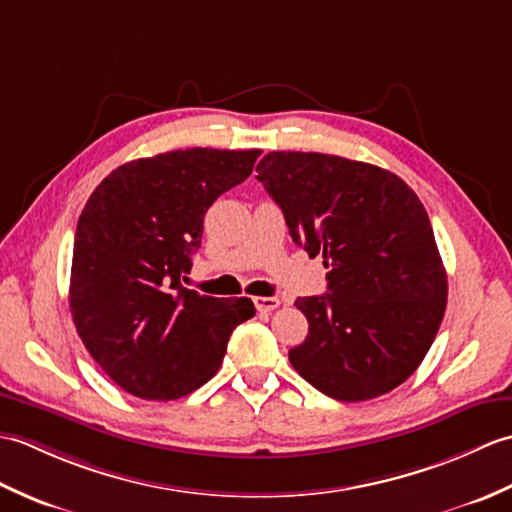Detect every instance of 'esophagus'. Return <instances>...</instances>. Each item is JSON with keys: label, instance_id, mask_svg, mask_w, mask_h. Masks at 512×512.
I'll return each mask as SVG.
<instances>
[{"label": "esophagus", "instance_id": "1", "mask_svg": "<svg viewBox=\"0 0 512 512\" xmlns=\"http://www.w3.org/2000/svg\"><path fill=\"white\" fill-rule=\"evenodd\" d=\"M253 303L259 312H273L281 301L277 297H253Z\"/></svg>", "mask_w": 512, "mask_h": 512}]
</instances>
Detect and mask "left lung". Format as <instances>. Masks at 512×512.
Wrapping results in <instances>:
<instances>
[{"instance_id": "1", "label": "left lung", "mask_w": 512, "mask_h": 512, "mask_svg": "<svg viewBox=\"0 0 512 512\" xmlns=\"http://www.w3.org/2000/svg\"><path fill=\"white\" fill-rule=\"evenodd\" d=\"M257 180L292 242L330 268L328 292L295 303L308 336L288 352L292 367L345 402L405 383L447 308V270L418 195L387 169L314 151H270Z\"/></svg>"}]
</instances>
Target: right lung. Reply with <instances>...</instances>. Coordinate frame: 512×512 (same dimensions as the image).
I'll return each instance as SVG.
<instances>
[{"label":"right lung","mask_w":512,"mask_h":512,"mask_svg":"<svg viewBox=\"0 0 512 512\" xmlns=\"http://www.w3.org/2000/svg\"><path fill=\"white\" fill-rule=\"evenodd\" d=\"M259 149L193 147L114 169L90 195L72 250L70 312L83 345L127 394L176 400L215 376L248 297L182 286L204 215L244 182Z\"/></svg>","instance_id":"right-lung-1"}]
</instances>
